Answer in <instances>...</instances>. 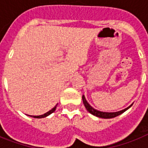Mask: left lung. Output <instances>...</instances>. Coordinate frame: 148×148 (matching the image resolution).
Wrapping results in <instances>:
<instances>
[{
	"instance_id": "obj_1",
	"label": "left lung",
	"mask_w": 148,
	"mask_h": 148,
	"mask_svg": "<svg viewBox=\"0 0 148 148\" xmlns=\"http://www.w3.org/2000/svg\"><path fill=\"white\" fill-rule=\"evenodd\" d=\"M82 100H83V103L85 106L86 109L88 110V111L89 113H90L91 114L95 115L96 117H101V118H105V119H109V118H113V117H115L118 116V115L121 114L122 113H124L125 110H127L128 108H130L132 106L130 105L128 108H125L124 110H120V111H117V112H103V111H100V110H97L96 109H95L94 108H92L91 106L88 103V101L85 99V97H84V95L82 96Z\"/></svg>"
}]
</instances>
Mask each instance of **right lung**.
Returning <instances> with one entry per match:
<instances>
[{"instance_id":"add662e5","label":"right lung","mask_w":148,"mask_h":148,"mask_svg":"<svg viewBox=\"0 0 148 148\" xmlns=\"http://www.w3.org/2000/svg\"><path fill=\"white\" fill-rule=\"evenodd\" d=\"M57 106H58V103L56 104L55 106H54V108H53L52 109H51V110H49L48 112L45 113V114H44L42 115H39V116H31V117H34V118H43V117H47V116H48V115H50L51 114H52V113L54 111V110H56V108H57Z\"/></svg>"}]
</instances>
